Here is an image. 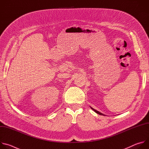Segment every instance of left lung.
I'll return each mask as SVG.
<instances>
[{"mask_svg": "<svg viewBox=\"0 0 149 149\" xmlns=\"http://www.w3.org/2000/svg\"><path fill=\"white\" fill-rule=\"evenodd\" d=\"M91 109L93 110V111H94L96 113H97V114H100V115H102V116H105V114H103L102 113H100V111H97L96 110H95L94 109H93V108H92V107H91Z\"/></svg>", "mask_w": 149, "mask_h": 149, "instance_id": "1", "label": "left lung"}]
</instances>
